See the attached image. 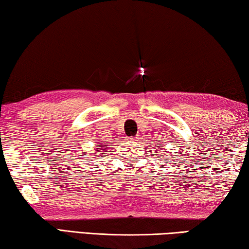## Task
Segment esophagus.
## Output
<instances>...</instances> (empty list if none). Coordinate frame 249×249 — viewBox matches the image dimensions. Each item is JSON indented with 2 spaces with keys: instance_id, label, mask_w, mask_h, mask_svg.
Instances as JSON below:
<instances>
[{
  "instance_id": "1",
  "label": "esophagus",
  "mask_w": 249,
  "mask_h": 249,
  "mask_svg": "<svg viewBox=\"0 0 249 249\" xmlns=\"http://www.w3.org/2000/svg\"><path fill=\"white\" fill-rule=\"evenodd\" d=\"M128 141H129L130 142H137V137H134V136H132V137H129V138H128Z\"/></svg>"
}]
</instances>
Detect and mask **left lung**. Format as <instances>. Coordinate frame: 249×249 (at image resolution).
Instances as JSON below:
<instances>
[{"label": "left lung", "mask_w": 249, "mask_h": 249, "mask_svg": "<svg viewBox=\"0 0 249 249\" xmlns=\"http://www.w3.org/2000/svg\"><path fill=\"white\" fill-rule=\"evenodd\" d=\"M158 148H159V149H160V150H162V149H161V148H160V147H158ZM158 153H159V151H158ZM161 153H162V151H161ZM160 156H162V155H160ZM158 157H159V156H158ZM165 160H166V159H165Z\"/></svg>", "instance_id": "left-lung-1"}]
</instances>
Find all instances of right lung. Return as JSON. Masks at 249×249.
Here are the masks:
<instances>
[{
    "instance_id": "obj_1",
    "label": "right lung",
    "mask_w": 249,
    "mask_h": 249,
    "mask_svg": "<svg viewBox=\"0 0 249 249\" xmlns=\"http://www.w3.org/2000/svg\"><path fill=\"white\" fill-rule=\"evenodd\" d=\"M96 145H98V146H96V148L94 149L95 150L94 153H96L95 156H96V157H99V156H102V157H103V156H105V155H103L104 151L107 150V148H108L107 145L104 144V142H99V144H96Z\"/></svg>"
}]
</instances>
